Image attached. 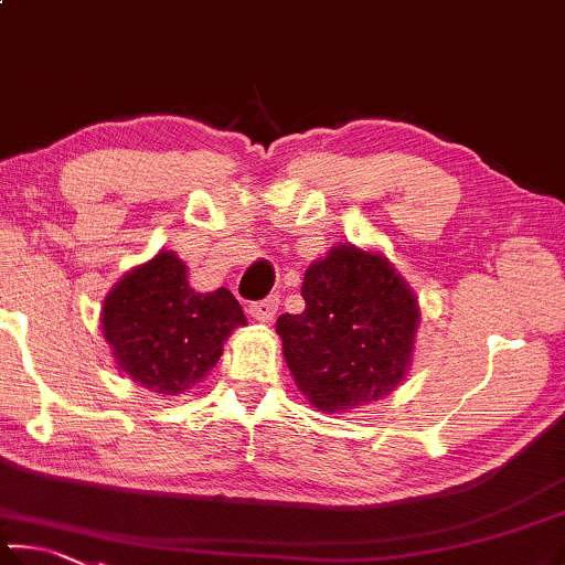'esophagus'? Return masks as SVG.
<instances>
[{
  "mask_svg": "<svg viewBox=\"0 0 565 565\" xmlns=\"http://www.w3.org/2000/svg\"><path fill=\"white\" fill-rule=\"evenodd\" d=\"M276 309H279V299H276V296H269V299L252 303L249 306V316L256 318V321H259V323H269L271 318L276 316Z\"/></svg>",
  "mask_w": 565,
  "mask_h": 565,
  "instance_id": "34e87169",
  "label": "esophagus"
}]
</instances>
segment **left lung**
I'll use <instances>...</instances> for the list:
<instances>
[{"mask_svg": "<svg viewBox=\"0 0 565 565\" xmlns=\"http://www.w3.org/2000/svg\"><path fill=\"white\" fill-rule=\"evenodd\" d=\"M303 313L276 321L284 358L301 393L321 413H348L403 383L419 306L383 254L341 244L303 276Z\"/></svg>", "mask_w": 565, "mask_h": 565, "instance_id": "1", "label": "left lung"}]
</instances>
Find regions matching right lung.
Returning <instances> with one entry per match:
<instances>
[{
    "label": "right lung",
    "mask_w": 565,
    "mask_h": 565,
    "mask_svg": "<svg viewBox=\"0 0 565 565\" xmlns=\"http://www.w3.org/2000/svg\"><path fill=\"white\" fill-rule=\"evenodd\" d=\"M247 323L227 289L194 291L175 252H160L113 286L100 311L104 338L130 381L158 395L200 383L237 326Z\"/></svg>",
    "instance_id": "obj_1"
}]
</instances>
